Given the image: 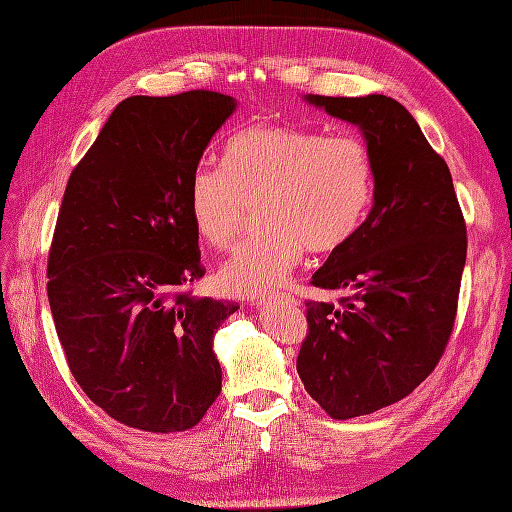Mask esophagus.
I'll list each match as a JSON object with an SVG mask.
<instances>
[{
    "label": "esophagus",
    "mask_w": 512,
    "mask_h": 512,
    "mask_svg": "<svg viewBox=\"0 0 512 512\" xmlns=\"http://www.w3.org/2000/svg\"><path fill=\"white\" fill-rule=\"evenodd\" d=\"M278 299H284V301H295V297H286V295H282V297H278ZM261 303H265V299L263 301H257V305H261ZM297 303V301H295Z\"/></svg>",
    "instance_id": "esophagus-1"
}]
</instances>
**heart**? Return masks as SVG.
I'll list each match as a JSON object with an SVG mask.
<instances>
[{"label":"heart","instance_id":"1","mask_svg":"<svg viewBox=\"0 0 512 512\" xmlns=\"http://www.w3.org/2000/svg\"><path fill=\"white\" fill-rule=\"evenodd\" d=\"M372 188V154L362 138L253 125L232 136L224 167L192 171L188 215L198 236L224 249L261 207L263 230L240 244L217 280L232 297H263L286 284L303 249H343L364 224Z\"/></svg>","mask_w":512,"mask_h":512}]
</instances>
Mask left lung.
Returning <instances> with one entry per match:
<instances>
[{
  "label": "left lung",
  "mask_w": 512,
  "mask_h": 512,
  "mask_svg": "<svg viewBox=\"0 0 512 512\" xmlns=\"http://www.w3.org/2000/svg\"><path fill=\"white\" fill-rule=\"evenodd\" d=\"M360 127L374 165V203L311 284L347 291L305 301L309 332L297 358L307 393L337 420L410 395L452 335L466 261V226L450 169L393 98L305 96Z\"/></svg>",
  "instance_id": "left-lung-1"
}]
</instances>
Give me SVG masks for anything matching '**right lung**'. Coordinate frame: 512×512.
Masks as SVG:
<instances>
[{
  "mask_svg": "<svg viewBox=\"0 0 512 512\" xmlns=\"http://www.w3.org/2000/svg\"><path fill=\"white\" fill-rule=\"evenodd\" d=\"M236 100L209 90L131 96L73 169L48 259L66 362L110 418L192 429L221 391L213 351L236 303L194 297L205 276L188 184Z\"/></svg>",
  "mask_w": 512,
  "mask_h": 512,
  "instance_id": "1",
  "label": "right lung"
}]
</instances>
